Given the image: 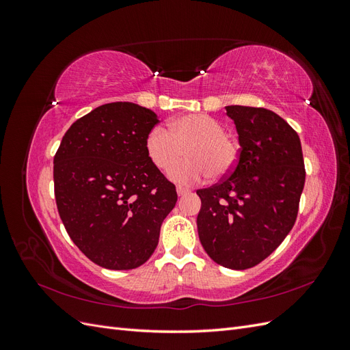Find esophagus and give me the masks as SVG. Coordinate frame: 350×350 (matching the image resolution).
<instances>
[{"instance_id":"34e87169","label":"esophagus","mask_w":350,"mask_h":350,"mask_svg":"<svg viewBox=\"0 0 350 350\" xmlns=\"http://www.w3.org/2000/svg\"><path fill=\"white\" fill-rule=\"evenodd\" d=\"M176 193H178V196H185V194H188V193H191V189L187 188V187L178 185V187H176Z\"/></svg>"}]
</instances>
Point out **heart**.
<instances>
[{"label":"heart","mask_w":350,"mask_h":350,"mask_svg":"<svg viewBox=\"0 0 350 350\" xmlns=\"http://www.w3.org/2000/svg\"><path fill=\"white\" fill-rule=\"evenodd\" d=\"M187 150L189 159L177 165ZM146 153L175 183L189 184L207 178H224L238 163V146L226 135L225 125L207 113H187L169 121L167 130L157 125L146 137Z\"/></svg>","instance_id":"obj_1"}]
</instances>
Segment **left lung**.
I'll use <instances>...</instances> for the list:
<instances>
[{
	"label": "left lung",
	"mask_w": 350,
	"mask_h": 350,
	"mask_svg": "<svg viewBox=\"0 0 350 350\" xmlns=\"http://www.w3.org/2000/svg\"><path fill=\"white\" fill-rule=\"evenodd\" d=\"M239 156L234 171L213 187L198 189L200 242L220 266H257L289 234L305 184L299 135L278 113L232 105Z\"/></svg>",
	"instance_id": "left-lung-1"
}]
</instances>
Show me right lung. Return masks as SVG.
I'll return each instance as SVG.
<instances>
[{
  "mask_svg": "<svg viewBox=\"0 0 350 350\" xmlns=\"http://www.w3.org/2000/svg\"><path fill=\"white\" fill-rule=\"evenodd\" d=\"M157 122L140 105H102L70 126L55 153L59 217L79 250L100 267H140L176 204L175 185L146 153V137Z\"/></svg>",
  "mask_w": 350,
  "mask_h": 350,
  "instance_id": "right-lung-1",
  "label": "right lung"
}]
</instances>
